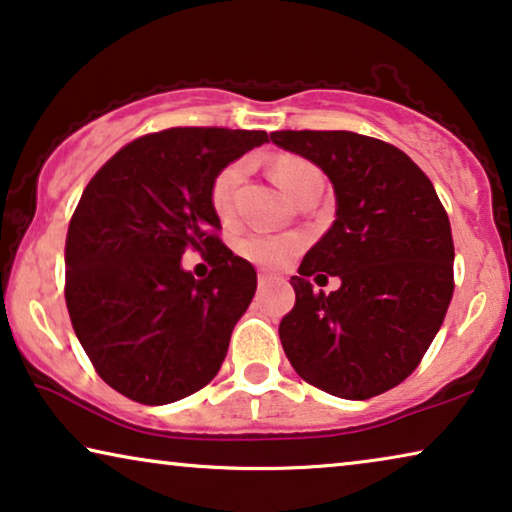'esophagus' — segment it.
Wrapping results in <instances>:
<instances>
[{
  "label": "esophagus",
  "instance_id": "obj_1",
  "mask_svg": "<svg viewBox=\"0 0 512 512\" xmlns=\"http://www.w3.org/2000/svg\"><path fill=\"white\" fill-rule=\"evenodd\" d=\"M276 276H271V273H259V278H257V285H259V290H264V287H269V285H273L276 283Z\"/></svg>",
  "mask_w": 512,
  "mask_h": 512
}]
</instances>
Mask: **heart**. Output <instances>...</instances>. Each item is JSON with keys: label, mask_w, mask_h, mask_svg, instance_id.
Here are the masks:
<instances>
[{"label": "heart", "mask_w": 512, "mask_h": 512, "mask_svg": "<svg viewBox=\"0 0 512 512\" xmlns=\"http://www.w3.org/2000/svg\"><path fill=\"white\" fill-rule=\"evenodd\" d=\"M243 176H246V164L243 162L229 164V167H225L218 176H215L211 187V201L215 213H218L220 218H229V215H232L234 194L239 190ZM273 178H276L278 187L285 192V197L290 201L297 199L313 181H322L320 171L315 169L313 164L299 160V157H283V160H278L276 167H273ZM299 248V236L264 232L248 234L246 239H241L239 243L241 255L259 266H283L299 253Z\"/></svg>", "instance_id": "obj_1"}]
</instances>
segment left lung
<instances>
[{
  "mask_svg": "<svg viewBox=\"0 0 512 512\" xmlns=\"http://www.w3.org/2000/svg\"><path fill=\"white\" fill-rule=\"evenodd\" d=\"M325 171L336 220L292 276L294 308L278 334L294 371L341 399L397 387L420 364L448 313L455 246L434 185L406 153L355 132L271 134ZM338 275L334 293L308 277Z\"/></svg>",
  "mask_w": 512,
  "mask_h": 512,
  "instance_id": "obj_1",
  "label": "left lung"
}]
</instances>
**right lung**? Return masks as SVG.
Wrapping results in <instances>:
<instances>
[{
	"mask_svg": "<svg viewBox=\"0 0 512 512\" xmlns=\"http://www.w3.org/2000/svg\"><path fill=\"white\" fill-rule=\"evenodd\" d=\"M266 132L174 127L118 150L69 222V318L99 376L125 397L164 406L211 383L257 290L255 266L215 236V176ZM208 252L212 273L182 269Z\"/></svg>",
	"mask_w": 512,
	"mask_h": 512,
	"instance_id": "obj_1",
	"label": "right lung"
}]
</instances>
